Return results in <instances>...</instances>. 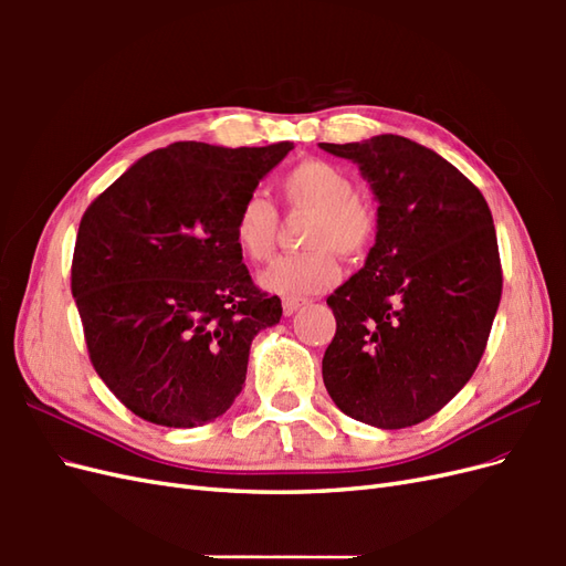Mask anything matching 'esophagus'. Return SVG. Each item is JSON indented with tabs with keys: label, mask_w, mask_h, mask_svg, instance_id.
<instances>
[{
	"label": "esophagus",
	"mask_w": 566,
	"mask_h": 566,
	"mask_svg": "<svg viewBox=\"0 0 566 566\" xmlns=\"http://www.w3.org/2000/svg\"><path fill=\"white\" fill-rule=\"evenodd\" d=\"M302 304H304V300H283V314L285 316H293Z\"/></svg>",
	"instance_id": "34e87169"
}]
</instances>
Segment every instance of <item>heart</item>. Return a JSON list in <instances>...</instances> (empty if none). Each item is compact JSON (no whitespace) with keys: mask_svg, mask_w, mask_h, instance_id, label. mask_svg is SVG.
<instances>
[{"mask_svg":"<svg viewBox=\"0 0 566 566\" xmlns=\"http://www.w3.org/2000/svg\"><path fill=\"white\" fill-rule=\"evenodd\" d=\"M281 193L290 212L310 214L300 254L273 262L260 283L273 295L297 300L321 293L339 281L342 256H361L375 235L370 205L356 196V184L345 169L328 160H304L281 179ZM281 219L273 202L262 193H250L233 219L238 250L250 262L271 260L279 241Z\"/></svg>","mask_w":566,"mask_h":566,"instance_id":"b5f03b06","label":"heart"}]
</instances>
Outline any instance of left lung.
I'll list each match as a JSON object with an SVG mask.
<instances>
[{"mask_svg": "<svg viewBox=\"0 0 566 566\" xmlns=\"http://www.w3.org/2000/svg\"><path fill=\"white\" fill-rule=\"evenodd\" d=\"M318 146L356 163L378 200L364 269L328 297L323 382L342 413L401 430L447 406L486 349L503 290L493 217L465 175L406 136Z\"/></svg>", "mask_w": 566, "mask_h": 566, "instance_id": "8db88e82", "label": "left lung"}]
</instances>
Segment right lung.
<instances>
[{
    "instance_id": "right-lung-1",
    "label": "right lung",
    "mask_w": 566,
    "mask_h": 566,
    "mask_svg": "<svg viewBox=\"0 0 566 566\" xmlns=\"http://www.w3.org/2000/svg\"><path fill=\"white\" fill-rule=\"evenodd\" d=\"M295 146L179 142L148 153L80 221L71 287L98 378L163 427L219 418L254 335L281 321L233 238L241 202Z\"/></svg>"
}]
</instances>
